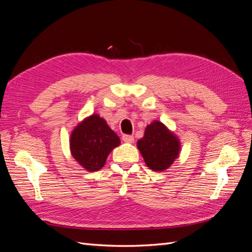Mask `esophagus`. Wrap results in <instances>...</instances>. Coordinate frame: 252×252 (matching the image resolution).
Masks as SVG:
<instances>
[{
    "instance_id": "1",
    "label": "esophagus",
    "mask_w": 252,
    "mask_h": 252,
    "mask_svg": "<svg viewBox=\"0 0 252 252\" xmlns=\"http://www.w3.org/2000/svg\"><path fill=\"white\" fill-rule=\"evenodd\" d=\"M122 140H123L125 143H133L134 138H133V135L124 134L123 136H122Z\"/></svg>"
}]
</instances>
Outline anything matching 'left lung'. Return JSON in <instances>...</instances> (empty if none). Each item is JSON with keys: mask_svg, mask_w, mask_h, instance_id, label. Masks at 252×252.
Returning <instances> with one entry per match:
<instances>
[{"mask_svg": "<svg viewBox=\"0 0 252 252\" xmlns=\"http://www.w3.org/2000/svg\"><path fill=\"white\" fill-rule=\"evenodd\" d=\"M136 146L145 163L154 171L168 169L179 158L181 149L178 136L158 121H154L146 127Z\"/></svg>", "mask_w": 252, "mask_h": 252, "instance_id": "left-lung-1", "label": "left lung"}]
</instances>
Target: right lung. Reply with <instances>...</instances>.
I'll return each mask as SVG.
<instances>
[{
    "mask_svg": "<svg viewBox=\"0 0 252 252\" xmlns=\"http://www.w3.org/2000/svg\"><path fill=\"white\" fill-rule=\"evenodd\" d=\"M69 143L75 161L87 171H97L121 141L103 118L93 114L73 129Z\"/></svg>",
    "mask_w": 252,
    "mask_h": 252,
    "instance_id": "right-lung-1",
    "label": "right lung"
}]
</instances>
